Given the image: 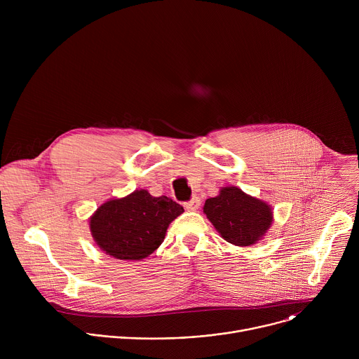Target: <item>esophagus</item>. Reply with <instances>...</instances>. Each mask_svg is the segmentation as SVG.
I'll return each instance as SVG.
<instances>
[{
  "instance_id": "34e87169",
  "label": "esophagus",
  "mask_w": 359,
  "mask_h": 359,
  "mask_svg": "<svg viewBox=\"0 0 359 359\" xmlns=\"http://www.w3.org/2000/svg\"><path fill=\"white\" fill-rule=\"evenodd\" d=\"M186 209L190 210V212H196L198 208H200V198L198 197H193L190 201H187L186 204Z\"/></svg>"
}]
</instances>
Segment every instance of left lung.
<instances>
[{"instance_id": "left-lung-1", "label": "left lung", "mask_w": 359, "mask_h": 359, "mask_svg": "<svg viewBox=\"0 0 359 359\" xmlns=\"http://www.w3.org/2000/svg\"><path fill=\"white\" fill-rule=\"evenodd\" d=\"M203 213L226 241L238 247L263 240L274 222L267 201L244 193L237 186L222 187L216 197L204 203Z\"/></svg>"}]
</instances>
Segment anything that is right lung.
I'll return each instance as SVG.
<instances>
[{"label":"right lung","mask_w":359,"mask_h":359,"mask_svg":"<svg viewBox=\"0 0 359 359\" xmlns=\"http://www.w3.org/2000/svg\"><path fill=\"white\" fill-rule=\"evenodd\" d=\"M183 212L170 197H155L139 189L102 203L89 217V230L97 247L111 257L140 262L159 248L169 224Z\"/></svg>","instance_id":"1"}]
</instances>
